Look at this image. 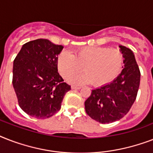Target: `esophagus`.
Segmentation results:
<instances>
[{
    "label": "esophagus",
    "mask_w": 153,
    "mask_h": 153,
    "mask_svg": "<svg viewBox=\"0 0 153 153\" xmlns=\"http://www.w3.org/2000/svg\"><path fill=\"white\" fill-rule=\"evenodd\" d=\"M71 88L73 90H79V89L81 88V86H71Z\"/></svg>",
    "instance_id": "esophagus-1"
}]
</instances>
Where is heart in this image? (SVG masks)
<instances>
[{
    "label": "heart",
    "instance_id": "heart-1",
    "mask_svg": "<svg viewBox=\"0 0 153 153\" xmlns=\"http://www.w3.org/2000/svg\"><path fill=\"white\" fill-rule=\"evenodd\" d=\"M123 58L116 48L86 47L73 54L62 51L58 58V67L63 78L69 79L79 74L82 68L86 73L71 79L72 83L91 82L94 85H102L111 81L118 74Z\"/></svg>",
    "mask_w": 153,
    "mask_h": 153
}]
</instances>
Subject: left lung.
Segmentation results:
<instances>
[{
  "instance_id": "obj_1",
  "label": "left lung",
  "mask_w": 153,
  "mask_h": 153,
  "mask_svg": "<svg viewBox=\"0 0 153 153\" xmlns=\"http://www.w3.org/2000/svg\"><path fill=\"white\" fill-rule=\"evenodd\" d=\"M124 67L110 83L94 89L85 102L86 114L102 124L118 121L128 114L135 102L140 86V72L133 51L119 46Z\"/></svg>"
}]
</instances>
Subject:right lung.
I'll list each match as a JSON object with an SVG mask.
<instances>
[{"label":"right lung","mask_w":153,"mask_h":153,"mask_svg":"<svg viewBox=\"0 0 153 153\" xmlns=\"http://www.w3.org/2000/svg\"><path fill=\"white\" fill-rule=\"evenodd\" d=\"M62 48L48 39H38L24 44L14 59L13 88L18 104L29 116L51 117L71 90L58 72V55Z\"/></svg>","instance_id":"add662e5"}]
</instances>
